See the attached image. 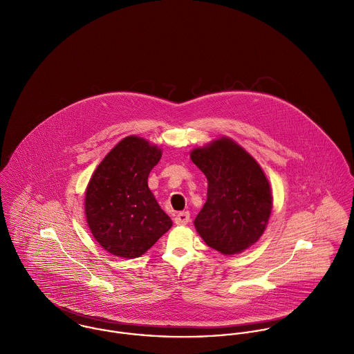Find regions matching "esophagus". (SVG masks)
Listing matches in <instances>:
<instances>
[{
  "label": "esophagus",
  "instance_id": "obj_1",
  "mask_svg": "<svg viewBox=\"0 0 354 354\" xmlns=\"http://www.w3.org/2000/svg\"><path fill=\"white\" fill-rule=\"evenodd\" d=\"M190 221V213L189 212H180L176 214V217H175V223L178 224V225H185V224H187Z\"/></svg>",
  "mask_w": 354,
  "mask_h": 354
}]
</instances>
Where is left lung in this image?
Instances as JSON below:
<instances>
[{"instance_id": "8db88e82", "label": "left lung", "mask_w": 354, "mask_h": 354, "mask_svg": "<svg viewBox=\"0 0 354 354\" xmlns=\"http://www.w3.org/2000/svg\"><path fill=\"white\" fill-rule=\"evenodd\" d=\"M190 158L208 179L207 203L194 220L197 232L224 256L245 252L264 234L272 211L263 168L228 137L193 149Z\"/></svg>"}]
</instances>
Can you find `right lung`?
Wrapping results in <instances>:
<instances>
[{
	"instance_id": "1",
	"label": "right lung",
	"mask_w": 354,
	"mask_h": 354,
	"mask_svg": "<svg viewBox=\"0 0 354 354\" xmlns=\"http://www.w3.org/2000/svg\"><path fill=\"white\" fill-rule=\"evenodd\" d=\"M161 149L137 136L119 142L98 164L84 193V214L95 241L116 257L136 259L172 225L147 186Z\"/></svg>"
}]
</instances>
